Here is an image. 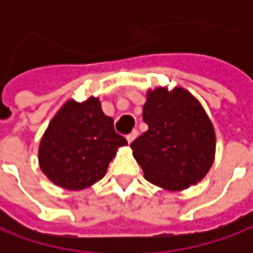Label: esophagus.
Masks as SVG:
<instances>
[{
	"instance_id": "1",
	"label": "esophagus",
	"mask_w": 253,
	"mask_h": 253,
	"mask_svg": "<svg viewBox=\"0 0 253 253\" xmlns=\"http://www.w3.org/2000/svg\"><path fill=\"white\" fill-rule=\"evenodd\" d=\"M136 136H138V131H136V129H133L131 133H128V135H126V141L131 143V142L133 141V139H135Z\"/></svg>"
}]
</instances>
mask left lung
<instances>
[{
	"label": "left lung",
	"instance_id": "8db88e82",
	"mask_svg": "<svg viewBox=\"0 0 253 253\" xmlns=\"http://www.w3.org/2000/svg\"><path fill=\"white\" fill-rule=\"evenodd\" d=\"M148 131L131 143L145 179L163 189H187L214 162L215 133L209 115L187 90L159 87L143 105Z\"/></svg>",
	"mask_w": 253,
	"mask_h": 253
}]
</instances>
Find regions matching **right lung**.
<instances>
[{
    "instance_id": "right-lung-1",
    "label": "right lung",
    "mask_w": 253,
    "mask_h": 253,
    "mask_svg": "<svg viewBox=\"0 0 253 253\" xmlns=\"http://www.w3.org/2000/svg\"><path fill=\"white\" fill-rule=\"evenodd\" d=\"M126 139L98 98L70 100L50 121L39 145V165L47 179L67 190H82L101 180Z\"/></svg>"
}]
</instances>
